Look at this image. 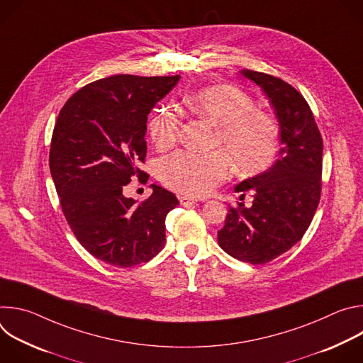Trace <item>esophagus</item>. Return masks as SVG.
<instances>
[{
	"mask_svg": "<svg viewBox=\"0 0 363 363\" xmlns=\"http://www.w3.org/2000/svg\"><path fill=\"white\" fill-rule=\"evenodd\" d=\"M179 202L182 206H192L196 203V199L192 198V196H188V195H184L179 198Z\"/></svg>",
	"mask_w": 363,
	"mask_h": 363,
	"instance_id": "esophagus-1",
	"label": "esophagus"
}]
</instances>
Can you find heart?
<instances>
[{"label":"heart","mask_w":363,"mask_h":363,"mask_svg":"<svg viewBox=\"0 0 363 363\" xmlns=\"http://www.w3.org/2000/svg\"><path fill=\"white\" fill-rule=\"evenodd\" d=\"M195 116L216 128L214 146L221 150L195 153L179 150L160 165L162 182L181 194L202 196L223 184L231 164L240 174L267 169L279 149V126L266 111L254 108L252 99L230 84H213L184 96ZM181 130V116L169 105L160 106L149 122V135L158 149L171 147Z\"/></svg>","instance_id":"1"}]
</instances>
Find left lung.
<instances>
[{"mask_svg": "<svg viewBox=\"0 0 363 363\" xmlns=\"http://www.w3.org/2000/svg\"><path fill=\"white\" fill-rule=\"evenodd\" d=\"M244 77L270 99L280 125L279 160L244 179L235 192L251 191L250 208L238 202L218 231L220 247L250 264L269 263L301 240L313 220L322 191L323 140L306 99L284 80L252 70Z\"/></svg>", "mask_w": 363, "mask_h": 363, "instance_id": "obj_1", "label": "left lung"}]
</instances>
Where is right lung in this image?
I'll list each match as a JSON object with an SVG mask.
<instances>
[{"instance_id":"obj_1","label":"right lung","mask_w":363,"mask_h":363,"mask_svg":"<svg viewBox=\"0 0 363 363\" xmlns=\"http://www.w3.org/2000/svg\"><path fill=\"white\" fill-rule=\"evenodd\" d=\"M179 76L116 74L76 91L62 108L50 145V172L79 242L115 267L149 262L165 245V218L179 203L158 186L143 202L123 195L146 157V122Z\"/></svg>"}]
</instances>
